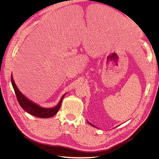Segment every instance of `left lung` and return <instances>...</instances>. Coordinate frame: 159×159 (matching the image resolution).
Segmentation results:
<instances>
[{"label":"left lung","mask_w":159,"mask_h":159,"mask_svg":"<svg viewBox=\"0 0 159 159\" xmlns=\"http://www.w3.org/2000/svg\"><path fill=\"white\" fill-rule=\"evenodd\" d=\"M88 123H89V125H91V126H94V127H96V126H94V125H92V124H91V123H89V122H88Z\"/></svg>","instance_id":"8db88e82"}]
</instances>
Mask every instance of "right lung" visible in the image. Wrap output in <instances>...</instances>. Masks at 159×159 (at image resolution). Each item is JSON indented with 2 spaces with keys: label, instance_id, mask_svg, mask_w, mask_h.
Wrapping results in <instances>:
<instances>
[{
  "label": "right lung",
  "instance_id": "obj_1",
  "mask_svg": "<svg viewBox=\"0 0 159 159\" xmlns=\"http://www.w3.org/2000/svg\"><path fill=\"white\" fill-rule=\"evenodd\" d=\"M11 82L12 87L14 88V92L17 98V99L21 106V107L25 111L30 113V115H32L34 116L41 118H50L55 115H56L57 112L59 111V109L61 106V104L63 100V97L65 94H64L58 104L53 108H43L40 107L39 106L37 105L36 104L31 102L28 98H26L23 94L19 91V90L17 87L14 80L12 75H11Z\"/></svg>",
  "mask_w": 159,
  "mask_h": 159
}]
</instances>
